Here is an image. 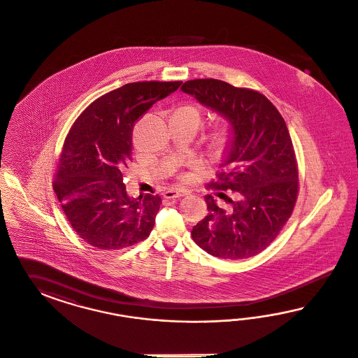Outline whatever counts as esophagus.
I'll return each instance as SVG.
<instances>
[{
  "instance_id": "obj_1",
  "label": "esophagus",
  "mask_w": 358,
  "mask_h": 358,
  "mask_svg": "<svg viewBox=\"0 0 358 358\" xmlns=\"http://www.w3.org/2000/svg\"><path fill=\"white\" fill-rule=\"evenodd\" d=\"M185 195H187V190H184V189H169L164 193V196L168 198V199L180 198V196H185Z\"/></svg>"
}]
</instances>
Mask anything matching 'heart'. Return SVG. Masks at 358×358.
Listing matches in <instances>:
<instances>
[{
  "label": "heart",
  "instance_id": "heart-1",
  "mask_svg": "<svg viewBox=\"0 0 358 358\" xmlns=\"http://www.w3.org/2000/svg\"><path fill=\"white\" fill-rule=\"evenodd\" d=\"M176 113L185 114V115H192V117H195L196 120H201V111H199V108L194 106V105H185V106H181ZM229 139H231L229 132H227V131L220 132V134L217 135V148H219V150H226L228 143H229Z\"/></svg>",
  "mask_w": 358,
  "mask_h": 358
}]
</instances>
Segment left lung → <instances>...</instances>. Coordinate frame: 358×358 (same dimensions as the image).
<instances>
[{"instance_id": "obj_1", "label": "left lung", "mask_w": 358, "mask_h": 358, "mask_svg": "<svg viewBox=\"0 0 358 358\" xmlns=\"http://www.w3.org/2000/svg\"><path fill=\"white\" fill-rule=\"evenodd\" d=\"M182 92L227 118L232 126L227 159L210 187L228 199L224 210L206 195L208 214L192 229L207 253L228 260L259 255L293 214L299 192L293 141L280 111L260 92L215 78L186 81ZM231 189L232 201L222 192Z\"/></svg>"}]
</instances>
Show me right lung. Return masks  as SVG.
Returning a JSON list of instances; mask_svg holds the SVG:
<instances>
[{"mask_svg": "<svg viewBox=\"0 0 358 358\" xmlns=\"http://www.w3.org/2000/svg\"><path fill=\"white\" fill-rule=\"evenodd\" d=\"M181 84H126L93 101L68 132L52 186L68 222L92 247L122 250L150 236L162 198H130L123 173L132 160L135 123Z\"/></svg>", "mask_w": 358, "mask_h": 358, "instance_id": "obj_1", "label": "right lung"}]
</instances>
